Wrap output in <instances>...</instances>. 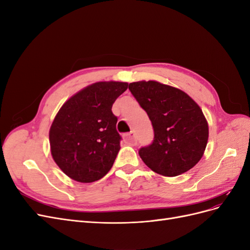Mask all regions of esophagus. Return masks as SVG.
I'll list each match as a JSON object with an SVG mask.
<instances>
[{
    "label": "esophagus",
    "mask_w": 250,
    "mask_h": 250,
    "mask_svg": "<svg viewBox=\"0 0 250 250\" xmlns=\"http://www.w3.org/2000/svg\"><path fill=\"white\" fill-rule=\"evenodd\" d=\"M126 140L131 144H137V135H135V131L132 130L129 133L126 134Z\"/></svg>",
    "instance_id": "34e87169"
}]
</instances>
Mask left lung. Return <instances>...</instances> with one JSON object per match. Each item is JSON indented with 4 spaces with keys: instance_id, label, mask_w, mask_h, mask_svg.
<instances>
[{
    "instance_id": "obj_1",
    "label": "left lung",
    "mask_w": 250,
    "mask_h": 250,
    "mask_svg": "<svg viewBox=\"0 0 250 250\" xmlns=\"http://www.w3.org/2000/svg\"><path fill=\"white\" fill-rule=\"evenodd\" d=\"M128 87L154 131L152 143L139 150L143 162L164 176L192 169L208 139V122L198 104L183 90L156 81L132 82Z\"/></svg>"
}]
</instances>
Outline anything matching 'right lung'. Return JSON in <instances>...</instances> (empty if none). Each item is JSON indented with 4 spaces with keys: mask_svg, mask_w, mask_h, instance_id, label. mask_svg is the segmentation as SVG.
Instances as JSON below:
<instances>
[{
    "mask_svg": "<svg viewBox=\"0 0 250 250\" xmlns=\"http://www.w3.org/2000/svg\"><path fill=\"white\" fill-rule=\"evenodd\" d=\"M126 82H97L71 97L50 128L53 160L79 183H93L111 169L122 140L111 107Z\"/></svg>",
    "mask_w": 250,
    "mask_h": 250,
    "instance_id": "obj_1",
    "label": "right lung"
}]
</instances>
